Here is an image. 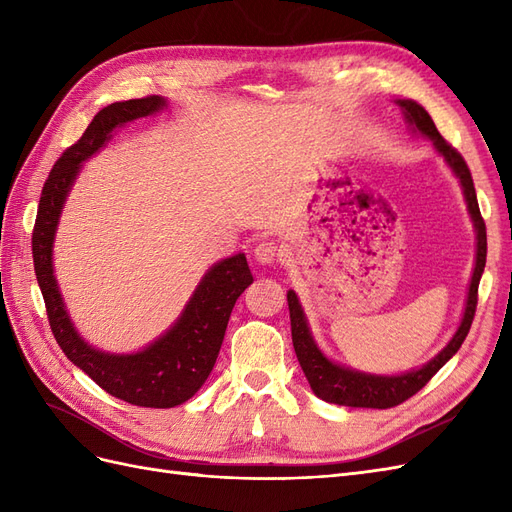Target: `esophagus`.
I'll return each instance as SVG.
<instances>
[{"instance_id": "esophagus-1", "label": "esophagus", "mask_w": 512, "mask_h": 512, "mask_svg": "<svg viewBox=\"0 0 512 512\" xmlns=\"http://www.w3.org/2000/svg\"><path fill=\"white\" fill-rule=\"evenodd\" d=\"M277 243L275 241H260L254 247V258L260 262V265H271V262L277 258Z\"/></svg>"}]
</instances>
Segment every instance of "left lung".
I'll use <instances>...</instances> for the list:
<instances>
[{
  "mask_svg": "<svg viewBox=\"0 0 512 512\" xmlns=\"http://www.w3.org/2000/svg\"><path fill=\"white\" fill-rule=\"evenodd\" d=\"M395 102L401 106V111H404V117L408 121V126L412 128V132L423 134L429 138L433 147H436V151L444 158L448 168L453 170L455 177L461 183V190H463V196H466V205H468L470 218H472L474 230H476L474 273H472V282L468 288L466 309H463V318H461L451 342H448L436 356H433L427 365L406 371V374H399V376L365 374V371H356V369L333 363L329 356H324V352L316 346L312 331H309V327H307V318L303 314L299 297L294 294V290H288L292 346H294V352H297L299 365L303 369L309 386H312V391L316 393V397L329 401V404H337V406L384 410V408H393V406L404 404L406 399H410L414 393L421 391L423 386L438 374L440 367L461 348L463 339L468 337V331H470L472 320H474V312H476V303H478V282H480V275H483V271H485L487 228H485L483 215H480V209H478L474 181H472L466 160L461 158V153L455 147H451L444 141L436 128V123H433V119L429 117V113L421 104L414 100H395Z\"/></svg>",
  "mask_w": 512,
  "mask_h": 512,
  "instance_id": "8db88e82",
  "label": "left lung"
}]
</instances>
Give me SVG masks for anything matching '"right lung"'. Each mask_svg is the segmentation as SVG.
Wrapping results in <instances>:
<instances>
[{
    "instance_id": "add662e5",
    "label": "right lung",
    "mask_w": 512,
    "mask_h": 512,
    "mask_svg": "<svg viewBox=\"0 0 512 512\" xmlns=\"http://www.w3.org/2000/svg\"><path fill=\"white\" fill-rule=\"evenodd\" d=\"M164 106L162 96L104 106L79 141L61 153L44 181L32 237L38 286L59 348L106 393L143 408H175L205 384L220 354L232 307L254 282L245 254L215 262L173 327L132 354L102 352L74 329L53 273V241L66 196L83 162L111 141L115 128L158 113Z\"/></svg>"
}]
</instances>
